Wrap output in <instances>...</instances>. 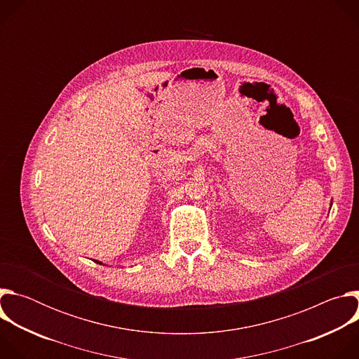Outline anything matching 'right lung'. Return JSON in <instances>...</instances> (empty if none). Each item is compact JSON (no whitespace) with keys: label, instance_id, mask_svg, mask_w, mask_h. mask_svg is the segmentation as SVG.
Returning a JSON list of instances; mask_svg holds the SVG:
<instances>
[{"label":"right lung","instance_id":"1","mask_svg":"<svg viewBox=\"0 0 359 359\" xmlns=\"http://www.w3.org/2000/svg\"><path fill=\"white\" fill-rule=\"evenodd\" d=\"M99 264H100V263H99Z\"/></svg>","mask_w":359,"mask_h":359}]
</instances>
